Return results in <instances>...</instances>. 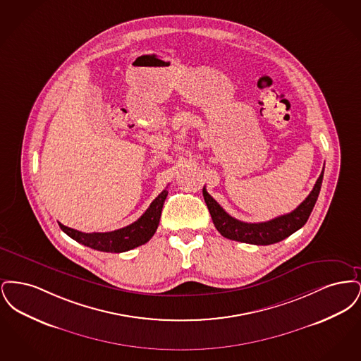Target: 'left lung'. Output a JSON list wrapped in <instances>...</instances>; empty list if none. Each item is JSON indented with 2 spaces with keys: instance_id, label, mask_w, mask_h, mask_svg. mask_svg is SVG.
I'll use <instances>...</instances> for the list:
<instances>
[{
  "instance_id": "8db88e82",
  "label": "left lung",
  "mask_w": 361,
  "mask_h": 361,
  "mask_svg": "<svg viewBox=\"0 0 361 361\" xmlns=\"http://www.w3.org/2000/svg\"><path fill=\"white\" fill-rule=\"evenodd\" d=\"M322 178H324V171L319 174L309 196L292 212L277 216L268 222H261V224H246L230 216L224 208L219 206V203L207 192L206 187L203 188V196H204L208 211L211 214L212 222L215 224L216 230L224 237L228 240L252 243V245H272L276 242L286 240L287 237H290L295 231H298L300 227L306 224L310 214L317 203L321 185H322Z\"/></svg>"
}]
</instances>
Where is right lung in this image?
<instances>
[{
  "label": "right lung",
  "mask_w": 361,
  "mask_h": 361,
  "mask_svg": "<svg viewBox=\"0 0 361 361\" xmlns=\"http://www.w3.org/2000/svg\"><path fill=\"white\" fill-rule=\"evenodd\" d=\"M166 196H168V190L164 189L137 221L115 231L82 233V231L70 228L68 226H63L62 224H59V227L62 228L63 233L69 235L70 238L85 246H89L94 250L111 252V253L127 252L146 243L154 235Z\"/></svg>",
  "instance_id": "right-lung-1"
}]
</instances>
